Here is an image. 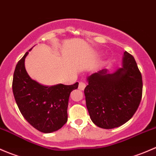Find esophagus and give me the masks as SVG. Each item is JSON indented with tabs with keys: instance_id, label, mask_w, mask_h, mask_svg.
Here are the masks:
<instances>
[{
	"instance_id": "obj_1",
	"label": "esophagus",
	"mask_w": 156,
	"mask_h": 156,
	"mask_svg": "<svg viewBox=\"0 0 156 156\" xmlns=\"http://www.w3.org/2000/svg\"><path fill=\"white\" fill-rule=\"evenodd\" d=\"M86 83H83V82H80V83H79L78 89L80 90H81V91H83V90L85 89V88H86Z\"/></svg>"
}]
</instances>
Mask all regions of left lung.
Segmentation results:
<instances>
[{
  "instance_id": "1",
  "label": "left lung",
  "mask_w": 156,
  "mask_h": 156,
  "mask_svg": "<svg viewBox=\"0 0 156 156\" xmlns=\"http://www.w3.org/2000/svg\"><path fill=\"white\" fill-rule=\"evenodd\" d=\"M86 107L94 124L105 129L122 126L135 113L142 98V76L134 58L124 52L122 67L87 77Z\"/></svg>"
}]
</instances>
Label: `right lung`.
I'll return each mask as SVG.
<instances>
[{
	"instance_id": "obj_1",
	"label": "right lung",
	"mask_w": 156,
	"mask_h": 156,
	"mask_svg": "<svg viewBox=\"0 0 156 156\" xmlns=\"http://www.w3.org/2000/svg\"><path fill=\"white\" fill-rule=\"evenodd\" d=\"M31 50V49L29 51ZM28 52L19 61L12 80V92L21 113L30 125L43 133L60 129L67 121L70 94L78 83L66 86H43L27 73L25 60Z\"/></svg>"
}]
</instances>
